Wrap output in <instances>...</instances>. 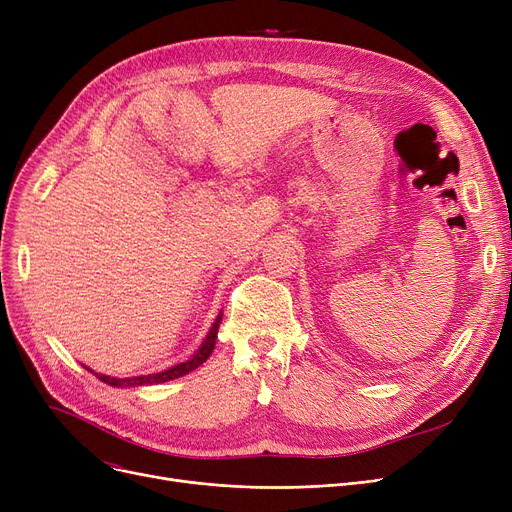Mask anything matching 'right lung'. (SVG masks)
Returning <instances> with one entry per match:
<instances>
[{
  "instance_id": "right-lung-1",
  "label": "right lung",
  "mask_w": 512,
  "mask_h": 512,
  "mask_svg": "<svg viewBox=\"0 0 512 512\" xmlns=\"http://www.w3.org/2000/svg\"><path fill=\"white\" fill-rule=\"evenodd\" d=\"M220 321H222V313L215 317V321H213V326H211V330H209V334L205 336V340H203V344L199 346V351L188 359V361H184V363H178V365H174V367H168V369H164V371H159V373H149V375H134V378H112V375H103V373H95L93 369H89L91 373H95L97 378L101 380V382H105L107 386H114V388H132V386H149V384H164V382H170V380H176V378H182V375H186L188 371H193V369H197L199 365H203L207 359H209V355L213 353V348H215V338H218V328H220Z\"/></svg>"
}]
</instances>
